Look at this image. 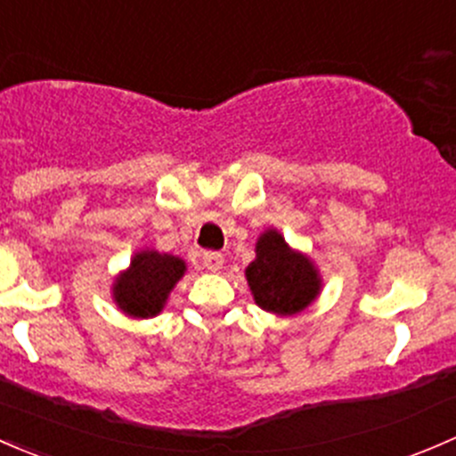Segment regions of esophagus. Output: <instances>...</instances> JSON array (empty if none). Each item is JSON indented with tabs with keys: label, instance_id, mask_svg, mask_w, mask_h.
<instances>
[{
	"label": "esophagus",
	"instance_id": "34e87169",
	"mask_svg": "<svg viewBox=\"0 0 456 456\" xmlns=\"http://www.w3.org/2000/svg\"><path fill=\"white\" fill-rule=\"evenodd\" d=\"M201 263H204V267H208L210 272H217V270H222V265H224V255L222 252L206 250L204 255H201Z\"/></svg>",
	"mask_w": 456,
	"mask_h": 456
}]
</instances>
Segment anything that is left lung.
I'll return each mask as SVG.
<instances>
[{
  "label": "left lung",
  "mask_w": 456,
  "mask_h": 456,
  "mask_svg": "<svg viewBox=\"0 0 456 456\" xmlns=\"http://www.w3.org/2000/svg\"><path fill=\"white\" fill-rule=\"evenodd\" d=\"M246 276L256 305L283 316L307 307L321 289V279L312 261L289 250L276 230L261 234L256 259L248 265Z\"/></svg>",
  "instance_id": "left-lung-1"
}]
</instances>
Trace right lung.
Masks as SVG:
<instances>
[{
	"label": "right lung",
	"instance_id": "right-lung-1",
	"mask_svg": "<svg viewBox=\"0 0 456 456\" xmlns=\"http://www.w3.org/2000/svg\"><path fill=\"white\" fill-rule=\"evenodd\" d=\"M184 270V261L173 255L140 252L134 256L123 279L116 283V303L129 316H156Z\"/></svg>",
	"mask_w": 456,
	"mask_h": 456
}]
</instances>
